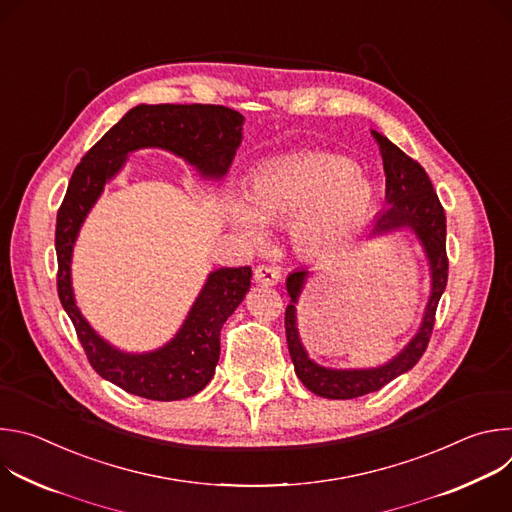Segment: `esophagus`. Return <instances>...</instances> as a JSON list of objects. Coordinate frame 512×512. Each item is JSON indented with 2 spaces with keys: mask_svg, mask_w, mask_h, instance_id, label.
<instances>
[{
  "mask_svg": "<svg viewBox=\"0 0 512 512\" xmlns=\"http://www.w3.org/2000/svg\"><path fill=\"white\" fill-rule=\"evenodd\" d=\"M253 277H255V283H261V285H275L281 279L279 269L273 265H259Z\"/></svg>",
  "mask_w": 512,
  "mask_h": 512,
  "instance_id": "esophagus-1",
  "label": "esophagus"
}]
</instances>
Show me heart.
Listing matches in <instances>:
<instances>
[{
  "instance_id": "obj_1",
  "label": "heart",
  "mask_w": 512,
  "mask_h": 512,
  "mask_svg": "<svg viewBox=\"0 0 512 512\" xmlns=\"http://www.w3.org/2000/svg\"><path fill=\"white\" fill-rule=\"evenodd\" d=\"M373 202L369 182L340 156L302 152L259 166L249 180L247 202L229 200L233 225L261 241L263 225L289 221L300 251L322 255L342 245L364 221Z\"/></svg>"
}]
</instances>
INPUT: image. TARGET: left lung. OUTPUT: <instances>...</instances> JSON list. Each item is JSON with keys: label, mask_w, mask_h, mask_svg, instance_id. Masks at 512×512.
Returning <instances> with one entry per match:
<instances>
[{"label": "left lung", "mask_w": 512, "mask_h": 512, "mask_svg": "<svg viewBox=\"0 0 512 512\" xmlns=\"http://www.w3.org/2000/svg\"><path fill=\"white\" fill-rule=\"evenodd\" d=\"M375 141L379 143V152L383 158L385 168V200L387 206L379 212L371 233L375 237L411 229L423 245V251L429 259L431 269V296L423 314V322L419 332L411 338V342L387 364L377 369H352V371H338L326 369L310 360L298 332L296 320V304L304 289L306 277L310 271L296 269L289 273L285 285L291 304L285 310V336L289 356L294 360L298 379L310 389L314 395L324 399H356L362 395L375 393L389 385L399 375L413 369L423 356L433 324H435V310L440 304V298L448 283V253H446V212L444 206L437 198L433 184L425 170L401 152L393 141H389L379 131H371Z\"/></svg>", "instance_id": "1"}]
</instances>
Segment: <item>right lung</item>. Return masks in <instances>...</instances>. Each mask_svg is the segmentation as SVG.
<instances>
[{"instance_id":"1","label":"right lung","mask_w":512,"mask_h":512,"mask_svg":"<svg viewBox=\"0 0 512 512\" xmlns=\"http://www.w3.org/2000/svg\"><path fill=\"white\" fill-rule=\"evenodd\" d=\"M243 115L223 105H137L113 125L72 172L56 214L58 298L91 367L123 391L152 401H178L202 391L221 356V330L251 287V267L208 275L180 332L162 348L129 354L105 342L83 318L70 285V257L85 216L129 152L168 150L206 178H223L241 143Z\"/></svg>"}]
</instances>
